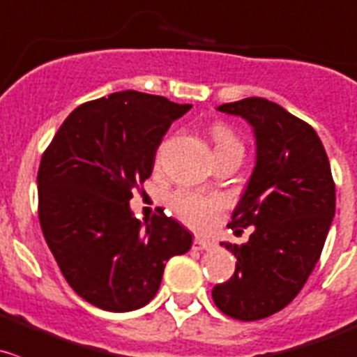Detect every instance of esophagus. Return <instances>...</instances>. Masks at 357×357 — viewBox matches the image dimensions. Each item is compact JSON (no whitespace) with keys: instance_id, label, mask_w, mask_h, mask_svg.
<instances>
[{"instance_id":"34e87169","label":"esophagus","mask_w":357,"mask_h":357,"mask_svg":"<svg viewBox=\"0 0 357 357\" xmlns=\"http://www.w3.org/2000/svg\"><path fill=\"white\" fill-rule=\"evenodd\" d=\"M193 248L199 249V251H204V249H214L216 248V242L211 241V238L195 237V241H193Z\"/></svg>"}]
</instances>
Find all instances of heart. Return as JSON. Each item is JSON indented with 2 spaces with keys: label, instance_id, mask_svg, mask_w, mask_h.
<instances>
[{
  "label": "heart",
  "instance_id": "b5f03b06",
  "mask_svg": "<svg viewBox=\"0 0 357 357\" xmlns=\"http://www.w3.org/2000/svg\"><path fill=\"white\" fill-rule=\"evenodd\" d=\"M211 134H213L214 150L216 151L242 148L241 141L235 137V134L227 126L218 123V126L213 127ZM171 207L186 225L197 228V230H207L216 221L218 213L223 207V202L218 197H204L192 192H178L171 197Z\"/></svg>",
  "mask_w": 357,
  "mask_h": 357
}]
</instances>
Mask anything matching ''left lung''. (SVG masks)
<instances>
[{
  "instance_id": "left-lung-1",
  "label": "left lung",
  "mask_w": 357,
  "mask_h": 357,
  "mask_svg": "<svg viewBox=\"0 0 357 357\" xmlns=\"http://www.w3.org/2000/svg\"><path fill=\"white\" fill-rule=\"evenodd\" d=\"M218 112L252 127L256 162L228 225L252 234L241 245L221 242L237 263L213 300L234 319L258 321L284 309L312 274L335 216V183L316 130L282 106L248 98Z\"/></svg>"
}]
</instances>
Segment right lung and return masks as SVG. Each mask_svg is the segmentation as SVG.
Returning <instances> with one entry per match:
<instances>
[{
  "label": "right lung",
  "instance_id": "obj_1",
  "mask_svg": "<svg viewBox=\"0 0 357 357\" xmlns=\"http://www.w3.org/2000/svg\"><path fill=\"white\" fill-rule=\"evenodd\" d=\"M192 105L122 91L78 106L38 171L45 241L78 296L109 312L146 305L165 263L192 248V234L164 213L139 221L132 190L151 176L157 148Z\"/></svg>",
  "mask_w": 357,
  "mask_h": 357
}]
</instances>
